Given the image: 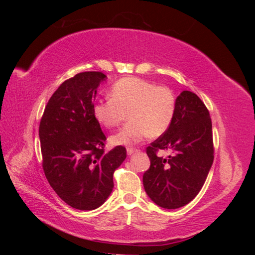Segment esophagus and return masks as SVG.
<instances>
[{"label":"esophagus","instance_id":"1","mask_svg":"<svg viewBox=\"0 0 255 255\" xmlns=\"http://www.w3.org/2000/svg\"><path fill=\"white\" fill-rule=\"evenodd\" d=\"M136 152H138V150H137V149H134V148H128V149H127L128 155H132V154H134V153H136Z\"/></svg>","mask_w":255,"mask_h":255}]
</instances>
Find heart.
<instances>
[{
    "label": "heart",
    "mask_w": 255,
    "mask_h": 255,
    "mask_svg": "<svg viewBox=\"0 0 255 255\" xmlns=\"http://www.w3.org/2000/svg\"><path fill=\"white\" fill-rule=\"evenodd\" d=\"M110 96L111 99L95 103L92 113L106 128L119 127L128 113L129 122L111 138L115 144H132L149 135H163L173 120L176 99L169 87L128 76L113 85Z\"/></svg>",
    "instance_id": "1"
}]
</instances>
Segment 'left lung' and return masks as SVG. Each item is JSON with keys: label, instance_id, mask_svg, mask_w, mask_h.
<instances>
[{"label": "left lung", "instance_id": "obj_1", "mask_svg": "<svg viewBox=\"0 0 255 255\" xmlns=\"http://www.w3.org/2000/svg\"><path fill=\"white\" fill-rule=\"evenodd\" d=\"M158 149L172 154L164 159L157 155ZM146 154L151 165L142 182L154 203L174 210L199 194L213 165L214 144L210 113L196 94L181 92L170 127L146 148Z\"/></svg>", "mask_w": 255, "mask_h": 255}]
</instances>
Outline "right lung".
<instances>
[{
    "mask_svg": "<svg viewBox=\"0 0 255 255\" xmlns=\"http://www.w3.org/2000/svg\"><path fill=\"white\" fill-rule=\"evenodd\" d=\"M105 79L102 72L87 71L65 81L50 98L39 126L45 177L64 202L81 211L106 201L114 172L127 157L122 145L104 152L106 136L92 113Z\"/></svg>",
    "mask_w": 255,
    "mask_h": 255,
    "instance_id": "obj_1",
    "label": "right lung"
}]
</instances>
